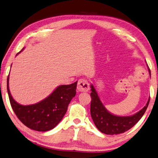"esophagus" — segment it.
Here are the masks:
<instances>
[{
  "label": "esophagus",
  "instance_id": "esophagus-1",
  "mask_svg": "<svg viewBox=\"0 0 158 158\" xmlns=\"http://www.w3.org/2000/svg\"><path fill=\"white\" fill-rule=\"evenodd\" d=\"M77 89L81 92H87L89 90V84L87 80L81 79L79 80L77 84Z\"/></svg>",
  "mask_w": 158,
  "mask_h": 158
}]
</instances>
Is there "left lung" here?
I'll return each instance as SVG.
<instances>
[{"mask_svg": "<svg viewBox=\"0 0 158 158\" xmlns=\"http://www.w3.org/2000/svg\"><path fill=\"white\" fill-rule=\"evenodd\" d=\"M150 72V69H149ZM151 74V72H150ZM91 115L95 125L102 133L114 135L124 133L132 128L141 119L148 106L150 98L146 106L137 113L131 116L121 117L112 114L107 110L99 98L97 91L91 84Z\"/></svg>", "mask_w": 158, "mask_h": 158, "instance_id": "left-lung-1", "label": "left lung"}]
</instances>
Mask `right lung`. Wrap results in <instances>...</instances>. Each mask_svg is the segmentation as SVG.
I'll list each match as a JSON object with an SVG mask.
<instances>
[{
	"label": "right lung",
	"mask_w": 158,
	"mask_h": 158,
	"mask_svg": "<svg viewBox=\"0 0 158 158\" xmlns=\"http://www.w3.org/2000/svg\"><path fill=\"white\" fill-rule=\"evenodd\" d=\"M77 84V81L69 85H60L43 101L36 104L22 106L11 96L9 75L7 79L10 102L17 118L28 128L37 131H49L59 124L66 113L70 101L76 95Z\"/></svg>",
	"instance_id": "obj_1"
}]
</instances>
